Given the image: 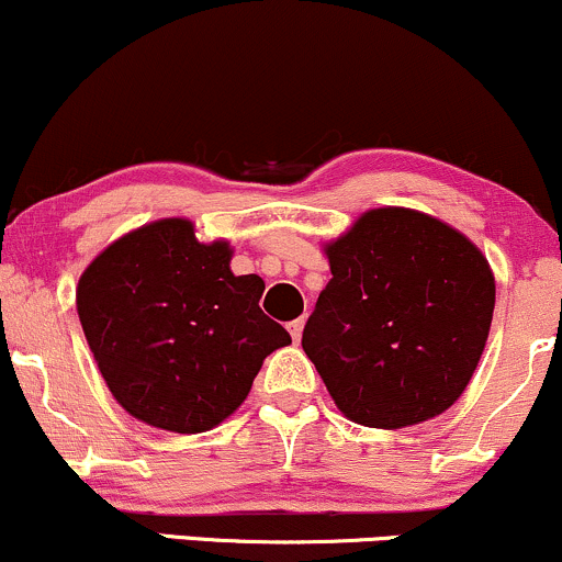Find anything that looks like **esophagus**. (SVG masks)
<instances>
[{
  "label": "esophagus",
  "mask_w": 562,
  "mask_h": 562,
  "mask_svg": "<svg viewBox=\"0 0 562 562\" xmlns=\"http://www.w3.org/2000/svg\"><path fill=\"white\" fill-rule=\"evenodd\" d=\"M288 330H290V335H293L295 344H299V340H301V333H303V319H293V322H290Z\"/></svg>",
  "instance_id": "esophagus-1"
}]
</instances>
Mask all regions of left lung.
Wrapping results in <instances>:
<instances>
[{
	"label": "left lung",
	"mask_w": 562,
	"mask_h": 562,
	"mask_svg": "<svg viewBox=\"0 0 562 562\" xmlns=\"http://www.w3.org/2000/svg\"><path fill=\"white\" fill-rule=\"evenodd\" d=\"M301 346L348 420L404 428L468 389L494 314L483 254L434 216L375 209L327 245Z\"/></svg>",
	"instance_id": "1"
}]
</instances>
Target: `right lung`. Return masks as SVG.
I'll use <instances>...</instances> for the list:
<instances>
[{"instance_id": "right-lung-1", "label": "right lung", "mask_w": 562, "mask_h": 562, "mask_svg": "<svg viewBox=\"0 0 562 562\" xmlns=\"http://www.w3.org/2000/svg\"><path fill=\"white\" fill-rule=\"evenodd\" d=\"M227 243L187 218L115 240L81 274L76 308L108 389L132 417L203 434L248 396L263 359L290 344L261 312L263 280L235 277Z\"/></svg>"}]
</instances>
